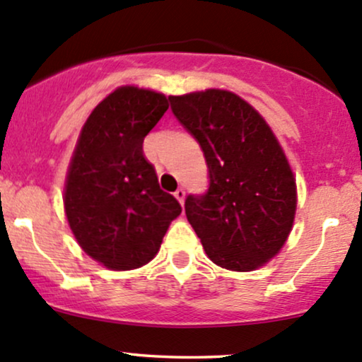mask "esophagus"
Wrapping results in <instances>:
<instances>
[{"instance_id": "1", "label": "esophagus", "mask_w": 362, "mask_h": 362, "mask_svg": "<svg viewBox=\"0 0 362 362\" xmlns=\"http://www.w3.org/2000/svg\"><path fill=\"white\" fill-rule=\"evenodd\" d=\"M175 197H177V201L180 202V204H184V201H185V190L184 189H177L175 190Z\"/></svg>"}]
</instances>
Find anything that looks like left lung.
<instances>
[{
  "label": "left lung",
  "mask_w": 362,
  "mask_h": 362,
  "mask_svg": "<svg viewBox=\"0 0 362 362\" xmlns=\"http://www.w3.org/2000/svg\"><path fill=\"white\" fill-rule=\"evenodd\" d=\"M199 142L209 187L189 194L185 214L214 264L251 272L284 247L297 206L296 178L264 118L230 90L170 98Z\"/></svg>",
  "instance_id": "obj_1"
}]
</instances>
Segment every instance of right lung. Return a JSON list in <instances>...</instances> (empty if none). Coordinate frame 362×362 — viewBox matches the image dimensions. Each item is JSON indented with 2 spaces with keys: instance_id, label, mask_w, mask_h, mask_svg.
I'll use <instances>...</instances> for the list:
<instances>
[{
  "instance_id": "add662e5",
  "label": "right lung",
  "mask_w": 362,
  "mask_h": 362,
  "mask_svg": "<svg viewBox=\"0 0 362 362\" xmlns=\"http://www.w3.org/2000/svg\"><path fill=\"white\" fill-rule=\"evenodd\" d=\"M166 110L160 93L118 87L93 110L75 146L63 197L66 220L84 252L110 269L149 263L182 213L142 151Z\"/></svg>"
}]
</instances>
